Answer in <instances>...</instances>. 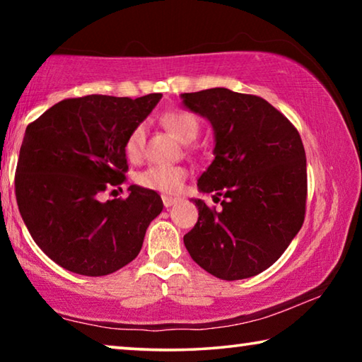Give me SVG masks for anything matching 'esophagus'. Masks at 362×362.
Listing matches in <instances>:
<instances>
[{"label":"esophagus","instance_id":"34e87169","mask_svg":"<svg viewBox=\"0 0 362 362\" xmlns=\"http://www.w3.org/2000/svg\"><path fill=\"white\" fill-rule=\"evenodd\" d=\"M175 203H177V198H173V196H166V194L163 196V204L166 206V207L174 206Z\"/></svg>","mask_w":362,"mask_h":362}]
</instances>
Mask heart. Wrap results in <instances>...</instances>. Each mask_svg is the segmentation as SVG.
<instances>
[{"mask_svg": "<svg viewBox=\"0 0 362 362\" xmlns=\"http://www.w3.org/2000/svg\"><path fill=\"white\" fill-rule=\"evenodd\" d=\"M163 122L174 136L182 142H192L199 132L198 118L185 110H175L163 116ZM145 124L140 122L129 132L126 139L124 151L131 161L142 158L145 148ZM187 169L182 166H170V164H153L137 175L140 187L155 189L159 193H177L187 179Z\"/></svg>", "mask_w": 362, "mask_h": 362, "instance_id": "b5f03b06", "label": "heart"}]
</instances>
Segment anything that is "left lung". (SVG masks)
Segmentation results:
<instances>
[{"instance_id":"8db88e82","label":"left lung","mask_w":362,"mask_h":362,"mask_svg":"<svg viewBox=\"0 0 362 362\" xmlns=\"http://www.w3.org/2000/svg\"><path fill=\"white\" fill-rule=\"evenodd\" d=\"M183 107L212 124L214 161L194 199L198 222L183 236L192 259L225 281L272 267L300 231L306 206V156L298 131L262 97L214 88L182 94ZM220 201V199H218Z\"/></svg>"}]
</instances>
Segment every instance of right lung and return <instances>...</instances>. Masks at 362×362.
<instances>
[{
  "mask_svg": "<svg viewBox=\"0 0 362 362\" xmlns=\"http://www.w3.org/2000/svg\"><path fill=\"white\" fill-rule=\"evenodd\" d=\"M161 97L65 99L27 126L16 170L17 206L35 243L57 265L105 276L139 255L146 228L163 211L161 196L131 185L124 199L99 198L124 183L126 139Z\"/></svg>",
  "mask_w": 362,
  "mask_h": 362,
  "instance_id": "add662e5",
  "label": "right lung"
}]
</instances>
